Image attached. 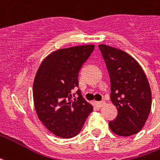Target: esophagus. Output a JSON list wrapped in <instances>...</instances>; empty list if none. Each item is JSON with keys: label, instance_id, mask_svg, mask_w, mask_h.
<instances>
[{"label": "esophagus", "instance_id": "esophagus-1", "mask_svg": "<svg viewBox=\"0 0 160 160\" xmlns=\"http://www.w3.org/2000/svg\"><path fill=\"white\" fill-rule=\"evenodd\" d=\"M98 107H102V106H104L105 105V102L104 101H102V102H98Z\"/></svg>", "mask_w": 160, "mask_h": 160}]
</instances>
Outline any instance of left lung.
Here are the masks:
<instances>
[{
    "instance_id": "obj_1",
    "label": "left lung",
    "mask_w": 160,
    "mask_h": 160,
    "mask_svg": "<svg viewBox=\"0 0 160 160\" xmlns=\"http://www.w3.org/2000/svg\"><path fill=\"white\" fill-rule=\"evenodd\" d=\"M98 47L109 74L110 98L118 110L115 119L108 122L109 128L121 137L137 134L145 125L152 105L146 74L128 53L107 45Z\"/></svg>"
}]
</instances>
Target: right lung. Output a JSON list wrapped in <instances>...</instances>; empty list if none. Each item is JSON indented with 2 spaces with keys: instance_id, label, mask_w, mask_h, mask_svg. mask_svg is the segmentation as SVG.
I'll return each instance as SVG.
<instances>
[{
  "instance_id": "right-lung-1",
  "label": "right lung",
  "mask_w": 160,
  "mask_h": 160,
  "mask_svg": "<svg viewBox=\"0 0 160 160\" xmlns=\"http://www.w3.org/2000/svg\"><path fill=\"white\" fill-rule=\"evenodd\" d=\"M94 51L93 45L59 49L41 62L33 85V98L38 118L59 137L71 138L80 133L93 107L79 87L78 75L82 65ZM74 97V94H73Z\"/></svg>"
}]
</instances>
